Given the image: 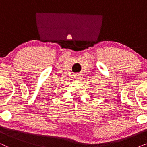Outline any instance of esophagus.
<instances>
[{
    "label": "esophagus",
    "mask_w": 147,
    "mask_h": 147,
    "mask_svg": "<svg viewBox=\"0 0 147 147\" xmlns=\"http://www.w3.org/2000/svg\"><path fill=\"white\" fill-rule=\"evenodd\" d=\"M75 78L76 79H79V75H78V74H76V75H75Z\"/></svg>",
    "instance_id": "obj_1"
}]
</instances>
